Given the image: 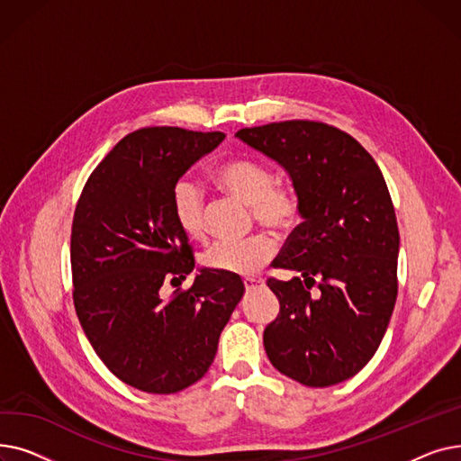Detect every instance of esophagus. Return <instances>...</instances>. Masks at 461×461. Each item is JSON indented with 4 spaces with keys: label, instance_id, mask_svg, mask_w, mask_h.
Returning <instances> with one entry per match:
<instances>
[{
    "label": "esophagus",
    "instance_id": "obj_1",
    "mask_svg": "<svg viewBox=\"0 0 461 461\" xmlns=\"http://www.w3.org/2000/svg\"><path fill=\"white\" fill-rule=\"evenodd\" d=\"M243 284H245L247 289H252V287H256L258 284H261V280H259V278H243Z\"/></svg>",
    "mask_w": 461,
    "mask_h": 461
}]
</instances>
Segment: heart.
Returning a JSON list of instances; mask_svg holds the SVG:
<instances>
[{"label":"heart","instance_id":"1","mask_svg":"<svg viewBox=\"0 0 461 461\" xmlns=\"http://www.w3.org/2000/svg\"><path fill=\"white\" fill-rule=\"evenodd\" d=\"M216 185L252 207L254 218L271 230H294L303 212V202L295 186L275 183L273 169L254 158H233L214 169ZM169 207L176 224L192 239L207 230V203L202 188L190 177L174 183ZM276 254L275 240L256 233L247 239L218 240L202 254L203 267L222 275H254Z\"/></svg>","mask_w":461,"mask_h":461}]
</instances>
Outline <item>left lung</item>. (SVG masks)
I'll return each instance as SVG.
<instances>
[{"mask_svg":"<svg viewBox=\"0 0 461 461\" xmlns=\"http://www.w3.org/2000/svg\"><path fill=\"white\" fill-rule=\"evenodd\" d=\"M235 136L276 160L303 202V222L273 261L297 276L267 280L280 312L263 330L265 351L306 386L342 383L377 351L398 295L400 233L381 169L353 136L320 121Z\"/></svg>","mask_w":461,"mask_h":461,"instance_id":"8db88e82","label":"left lung"}]
</instances>
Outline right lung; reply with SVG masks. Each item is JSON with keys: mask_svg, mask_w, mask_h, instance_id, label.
I'll return each instance as SVG.
<instances>
[{"mask_svg": "<svg viewBox=\"0 0 461 461\" xmlns=\"http://www.w3.org/2000/svg\"><path fill=\"white\" fill-rule=\"evenodd\" d=\"M224 138L179 127L134 131L93 169L75 209L77 316L108 370L143 393L174 394L202 379L245 294L239 275L202 269L188 289L160 295L164 282L194 269L169 207L172 186Z\"/></svg>", "mask_w": 461, "mask_h": 461, "instance_id": "obj_1", "label": "right lung"}]
</instances>
